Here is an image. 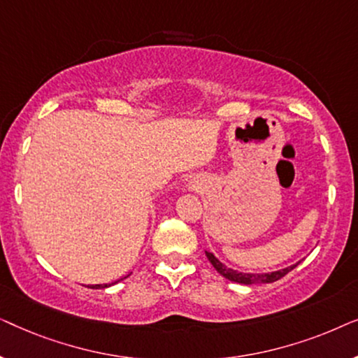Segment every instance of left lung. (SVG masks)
Masks as SVG:
<instances>
[{"label":"left lung","instance_id":"obj_1","mask_svg":"<svg viewBox=\"0 0 358 358\" xmlns=\"http://www.w3.org/2000/svg\"><path fill=\"white\" fill-rule=\"evenodd\" d=\"M207 254L208 261L212 262V266L217 268V272L220 275H223L224 278H228V280L231 282H238V283H243V285H252V283H272L275 280H280L282 277H285L288 272L293 271L298 264H293L290 267H285V268H280V271H275V272H267V273H246V272H238V271H233V268H229L224 266L223 262H220L217 257L213 256V252H208L205 251Z\"/></svg>","mask_w":358,"mask_h":358}]
</instances>
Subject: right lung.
<instances>
[{
	"instance_id": "1",
	"label": "right lung",
	"mask_w": 358,
	"mask_h": 358,
	"mask_svg": "<svg viewBox=\"0 0 358 358\" xmlns=\"http://www.w3.org/2000/svg\"><path fill=\"white\" fill-rule=\"evenodd\" d=\"M130 275V273H129ZM129 275H125L124 278H127ZM124 278H120V280H124ZM120 280H115V282H112V283H102V285H91L90 288H107V287H110V285H114V283H117V282H120Z\"/></svg>"
}]
</instances>
